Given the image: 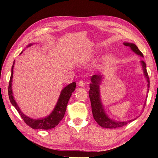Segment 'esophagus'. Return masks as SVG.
Wrapping results in <instances>:
<instances>
[{
	"mask_svg": "<svg viewBox=\"0 0 158 158\" xmlns=\"http://www.w3.org/2000/svg\"><path fill=\"white\" fill-rule=\"evenodd\" d=\"M85 82L83 81H80L79 82H78V85L79 86H85Z\"/></svg>",
	"mask_w": 158,
	"mask_h": 158,
	"instance_id": "esophagus-1",
	"label": "esophagus"
}]
</instances>
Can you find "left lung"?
Listing matches in <instances>:
<instances>
[{
  "label": "left lung",
  "mask_w": 158,
  "mask_h": 158,
  "mask_svg": "<svg viewBox=\"0 0 158 158\" xmlns=\"http://www.w3.org/2000/svg\"><path fill=\"white\" fill-rule=\"evenodd\" d=\"M123 45L126 47H130L136 54L143 57L142 52L139 51L137 46L134 44L124 43ZM141 63L142 64L144 74L147 78V81L148 82L147 86L149 88V86H150V80H149V77L148 76V73L146 69V63L144 61H141ZM101 80V75H94V76L91 77L92 83L89 84L90 89L89 90V97L91 101V105H92V110L95 120L101 127L109 129H117L122 127L126 126L127 123L131 122L132 121H134L136 118L129 120L127 122H115L107 117L103 110V106L101 102L100 94H99V84H100Z\"/></svg>",
  "instance_id": "left-lung-1"
}]
</instances>
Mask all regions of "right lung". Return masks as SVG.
I'll use <instances>...</instances> for the list:
<instances>
[{"label": "right lung", "mask_w": 158, "mask_h": 158, "mask_svg": "<svg viewBox=\"0 0 158 158\" xmlns=\"http://www.w3.org/2000/svg\"><path fill=\"white\" fill-rule=\"evenodd\" d=\"M32 44L28 45V47L31 46ZM15 62L13 63L14 65ZM12 66L11 67V74L10 77V80L9 82V86H8V95H9V98L12 105L15 107L16 110H17L19 114L22 118L24 122L26 123L27 126L30 127L34 129H51L57 126L60 121L63 119L64 116V113L66 110V106H67L68 102L72 95V92L76 88V84L75 82H72L68 86H66L64 88L60 94V96L58 99L57 103L55 107L54 111L52 113L48 116L47 117L39 119V120H33L31 118L27 117V116L24 115V114L20 111L17 104L16 103L14 97L13 96V92L11 89L12 85V79L13 76V67L14 66Z\"/></svg>", "instance_id": "add662e5"}]
</instances>
